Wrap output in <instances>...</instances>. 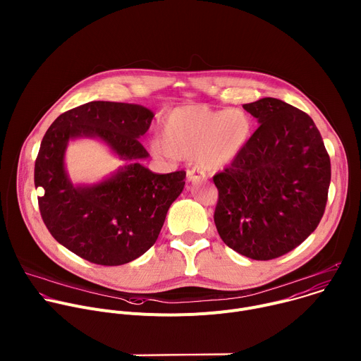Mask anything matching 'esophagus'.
Segmentation results:
<instances>
[{"label": "esophagus", "mask_w": 361, "mask_h": 361, "mask_svg": "<svg viewBox=\"0 0 361 361\" xmlns=\"http://www.w3.org/2000/svg\"><path fill=\"white\" fill-rule=\"evenodd\" d=\"M204 177H205V174L201 170H198V169H191V170L187 171V180L191 181V183L204 180Z\"/></svg>", "instance_id": "1"}]
</instances>
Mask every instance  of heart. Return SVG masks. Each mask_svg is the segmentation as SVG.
Instances as JSON below:
<instances>
[{
	"label": "heart",
	"mask_w": 361,
	"mask_h": 361,
	"mask_svg": "<svg viewBox=\"0 0 361 361\" xmlns=\"http://www.w3.org/2000/svg\"><path fill=\"white\" fill-rule=\"evenodd\" d=\"M251 133L252 118L244 110L185 106L161 117L160 141H154L151 148L164 157L194 156L201 169L214 171L238 156Z\"/></svg>",
	"instance_id": "heart-1"
}]
</instances>
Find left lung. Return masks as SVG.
I'll return each instance as SVG.
<instances>
[{
  "instance_id": "8db88e82",
  "label": "left lung",
  "mask_w": 361,
  "mask_h": 361,
  "mask_svg": "<svg viewBox=\"0 0 361 361\" xmlns=\"http://www.w3.org/2000/svg\"><path fill=\"white\" fill-rule=\"evenodd\" d=\"M260 127L230 167L213 177L221 240L252 260H273L319 226L331 166L320 131L304 111L266 97L244 104Z\"/></svg>"
}]
</instances>
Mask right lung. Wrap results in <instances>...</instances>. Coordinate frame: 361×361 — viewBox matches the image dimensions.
I'll list each match as a JSON object with an SVG mask.
<instances>
[{"instance_id":"right-lung-1","label":"right lung","mask_w":361,"mask_h":361,"mask_svg":"<svg viewBox=\"0 0 361 361\" xmlns=\"http://www.w3.org/2000/svg\"><path fill=\"white\" fill-rule=\"evenodd\" d=\"M151 110L127 102L91 101L61 114L47 130L34 169L44 188L38 207L60 244L99 266H121L142 255L156 240L185 171L156 174L140 164L148 152L138 141L149 128ZM104 140L128 164L94 186H74L63 166L70 139Z\"/></svg>"}]
</instances>
